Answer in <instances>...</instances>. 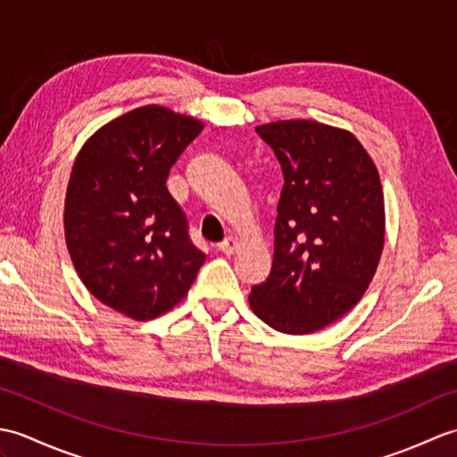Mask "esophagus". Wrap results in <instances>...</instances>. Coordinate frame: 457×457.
I'll return each instance as SVG.
<instances>
[{
    "instance_id": "obj_1",
    "label": "esophagus",
    "mask_w": 457,
    "mask_h": 457,
    "mask_svg": "<svg viewBox=\"0 0 457 457\" xmlns=\"http://www.w3.org/2000/svg\"><path fill=\"white\" fill-rule=\"evenodd\" d=\"M218 251H221L223 255H234L237 251V241L234 237H226L221 244H218Z\"/></svg>"
}]
</instances>
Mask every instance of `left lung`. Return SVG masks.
Instances as JSON below:
<instances>
[{"label":"left lung","mask_w":457,"mask_h":457,"mask_svg":"<svg viewBox=\"0 0 457 457\" xmlns=\"http://www.w3.org/2000/svg\"><path fill=\"white\" fill-rule=\"evenodd\" d=\"M285 174L273 267L249 306L283 334H312L349 312L385 245V200L373 159L353 133L310 120L257 125Z\"/></svg>","instance_id":"left-lung-1"}]
</instances>
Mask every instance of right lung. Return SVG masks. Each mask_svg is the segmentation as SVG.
Returning a JSON list of instances; mask_svg holds the SVG:
<instances>
[{"mask_svg": "<svg viewBox=\"0 0 457 457\" xmlns=\"http://www.w3.org/2000/svg\"><path fill=\"white\" fill-rule=\"evenodd\" d=\"M202 121L143 105L82 145L64 200L66 247L84 287L133 320H153L188 295L206 255L170 196V167Z\"/></svg>", "mask_w": 457, "mask_h": 457, "instance_id": "obj_1", "label": "right lung"}]
</instances>
